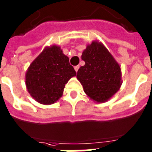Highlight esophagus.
<instances>
[{
    "instance_id": "esophagus-1",
    "label": "esophagus",
    "mask_w": 152,
    "mask_h": 152,
    "mask_svg": "<svg viewBox=\"0 0 152 152\" xmlns=\"http://www.w3.org/2000/svg\"><path fill=\"white\" fill-rule=\"evenodd\" d=\"M79 69H80V66H79V65H76V66L74 67V69H75V71H76V72H77V71H78Z\"/></svg>"
}]
</instances>
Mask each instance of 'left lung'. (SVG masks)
Here are the masks:
<instances>
[{"mask_svg": "<svg viewBox=\"0 0 152 152\" xmlns=\"http://www.w3.org/2000/svg\"><path fill=\"white\" fill-rule=\"evenodd\" d=\"M81 58L85 64L79 69L76 78L86 95L96 102H105L120 89L121 70L114 57L99 41L88 44Z\"/></svg>", "mask_w": 152, "mask_h": 152, "instance_id": "left-lung-1", "label": "left lung"}]
</instances>
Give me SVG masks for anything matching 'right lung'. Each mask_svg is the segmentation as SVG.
Segmentation results:
<instances>
[{"mask_svg":"<svg viewBox=\"0 0 152 152\" xmlns=\"http://www.w3.org/2000/svg\"><path fill=\"white\" fill-rule=\"evenodd\" d=\"M76 75L69 57L59 46H46L31 62L25 75L27 91L36 102L54 103L61 97L68 81Z\"/></svg>","mask_w":152,"mask_h":152,"instance_id":"add662e5","label":"right lung"}]
</instances>
